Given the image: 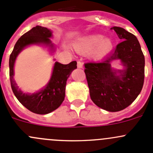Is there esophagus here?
Listing matches in <instances>:
<instances>
[{
	"instance_id": "esophagus-1",
	"label": "esophagus",
	"mask_w": 153,
	"mask_h": 153,
	"mask_svg": "<svg viewBox=\"0 0 153 153\" xmlns=\"http://www.w3.org/2000/svg\"><path fill=\"white\" fill-rule=\"evenodd\" d=\"M77 67H78V68H79V69H82L83 63L81 61H78V63H77Z\"/></svg>"
}]
</instances>
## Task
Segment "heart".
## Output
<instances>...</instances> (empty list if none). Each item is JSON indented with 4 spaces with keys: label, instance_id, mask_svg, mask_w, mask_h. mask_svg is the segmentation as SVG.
I'll list each match as a JSON object with an SVG mask.
<instances>
[{
    "label": "heart",
    "instance_id": "1",
    "mask_svg": "<svg viewBox=\"0 0 153 153\" xmlns=\"http://www.w3.org/2000/svg\"><path fill=\"white\" fill-rule=\"evenodd\" d=\"M112 41L109 38H103L100 34H92L80 38L75 44L78 52L85 53L93 49V55L95 58H102L109 53L112 49Z\"/></svg>",
    "mask_w": 153,
    "mask_h": 153
}]
</instances>
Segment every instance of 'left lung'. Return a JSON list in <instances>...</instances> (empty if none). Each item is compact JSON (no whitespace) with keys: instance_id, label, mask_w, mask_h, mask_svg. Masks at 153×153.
Listing matches in <instances>:
<instances>
[{"instance_id":"left-lung-1","label":"left lung","mask_w":153,"mask_h":153,"mask_svg":"<svg viewBox=\"0 0 153 153\" xmlns=\"http://www.w3.org/2000/svg\"><path fill=\"white\" fill-rule=\"evenodd\" d=\"M121 42L101 62L84 64L90 98L98 107L118 112L130 105L142 89L145 60L141 45L133 34L118 27H112ZM120 60L125 68L111 67Z\"/></svg>"}]
</instances>
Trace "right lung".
I'll use <instances>...</instances> for the list:
<instances>
[{
  "mask_svg": "<svg viewBox=\"0 0 153 153\" xmlns=\"http://www.w3.org/2000/svg\"><path fill=\"white\" fill-rule=\"evenodd\" d=\"M52 36L50 29L36 26L22 35L15 44L10 57V78L14 95L23 106L29 111L39 115H45L58 109L65 98L67 78L77 68L76 61L69 64L55 62L52 76L47 85L36 93L23 92L14 80V65L18 54L26 47L32 44H45L53 49L49 38Z\"/></svg>",
  "mask_w": 153,
  "mask_h": 153,
  "instance_id": "add662e5",
  "label": "right lung"
}]
</instances>
